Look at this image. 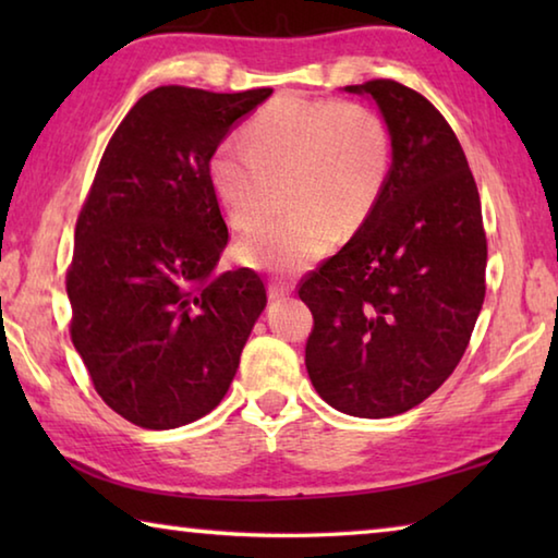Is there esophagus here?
Here are the masks:
<instances>
[{
  "instance_id": "obj_1",
  "label": "esophagus",
  "mask_w": 558,
  "mask_h": 558,
  "mask_svg": "<svg viewBox=\"0 0 558 558\" xmlns=\"http://www.w3.org/2000/svg\"><path fill=\"white\" fill-rule=\"evenodd\" d=\"M292 292V288L288 286V282H278V280H272L270 286H268V295H270V300H286L288 295Z\"/></svg>"
}]
</instances>
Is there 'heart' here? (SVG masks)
Masks as SVG:
<instances>
[{"mask_svg": "<svg viewBox=\"0 0 558 558\" xmlns=\"http://www.w3.org/2000/svg\"><path fill=\"white\" fill-rule=\"evenodd\" d=\"M393 162L386 120L366 102L280 96L245 122L241 137L216 145L206 165L216 202L235 229L268 214L272 182L286 179L292 211L239 243V258L270 272L305 270L335 239L372 219Z\"/></svg>", "mask_w": 558, "mask_h": 558, "instance_id": "1", "label": "heart"}]
</instances>
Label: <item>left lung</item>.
Returning a JSON list of instances; mask_svg holds the SVG:
<instances>
[{
  "label": "left lung",
  "instance_id": "1",
  "mask_svg": "<svg viewBox=\"0 0 558 558\" xmlns=\"http://www.w3.org/2000/svg\"><path fill=\"white\" fill-rule=\"evenodd\" d=\"M344 90L381 108L393 162L364 229L300 280L315 319L305 366L332 409L386 418L426 401L465 354L487 239L475 177L436 106L391 78Z\"/></svg>",
  "mask_w": 558,
  "mask_h": 558
}]
</instances>
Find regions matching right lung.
Instances as JSON below:
<instances>
[{"label":"right lung","instance_id":"add662e5","mask_svg":"<svg viewBox=\"0 0 558 558\" xmlns=\"http://www.w3.org/2000/svg\"><path fill=\"white\" fill-rule=\"evenodd\" d=\"M270 93L149 90L110 137L83 202L65 272L71 339L100 399L140 428L214 411L268 302L256 270L214 276L229 229L206 165Z\"/></svg>","mask_w":558,"mask_h":558}]
</instances>
